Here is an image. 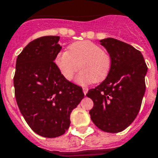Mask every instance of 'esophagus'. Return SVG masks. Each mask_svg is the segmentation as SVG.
I'll use <instances>...</instances> for the list:
<instances>
[{"label": "esophagus", "instance_id": "esophagus-1", "mask_svg": "<svg viewBox=\"0 0 158 158\" xmlns=\"http://www.w3.org/2000/svg\"><path fill=\"white\" fill-rule=\"evenodd\" d=\"M83 91H84V95H86L88 91H89V89H88V88H83Z\"/></svg>", "mask_w": 158, "mask_h": 158}]
</instances>
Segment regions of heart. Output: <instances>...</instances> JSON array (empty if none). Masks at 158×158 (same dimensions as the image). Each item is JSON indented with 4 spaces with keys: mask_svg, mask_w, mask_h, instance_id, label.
Here are the masks:
<instances>
[{
    "mask_svg": "<svg viewBox=\"0 0 158 158\" xmlns=\"http://www.w3.org/2000/svg\"><path fill=\"white\" fill-rule=\"evenodd\" d=\"M55 61L62 75L68 80L73 79L79 67L82 68L76 77V82L82 85L105 79L111 66L110 56L89 41L73 43L69 51L57 53Z\"/></svg>",
    "mask_w": 158,
    "mask_h": 158,
    "instance_id": "b5f03b06",
    "label": "heart"
}]
</instances>
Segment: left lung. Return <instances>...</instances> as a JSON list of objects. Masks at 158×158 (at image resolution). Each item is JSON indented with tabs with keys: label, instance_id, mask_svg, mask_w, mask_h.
Instances as JSON below:
<instances>
[{
	"label": "left lung",
	"instance_id": "obj_1",
	"mask_svg": "<svg viewBox=\"0 0 158 158\" xmlns=\"http://www.w3.org/2000/svg\"><path fill=\"white\" fill-rule=\"evenodd\" d=\"M100 43L110 55L111 66L105 80L86 94L94 102L89 114L100 130L118 133L130 126L139 111L148 67L142 53L130 44L111 38Z\"/></svg>",
	"mask_w": 158,
	"mask_h": 158
}]
</instances>
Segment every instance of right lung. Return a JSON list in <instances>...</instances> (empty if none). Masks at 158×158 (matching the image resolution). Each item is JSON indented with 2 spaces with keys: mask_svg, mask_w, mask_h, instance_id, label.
Instances as JSON below:
<instances>
[{
  "mask_svg": "<svg viewBox=\"0 0 158 158\" xmlns=\"http://www.w3.org/2000/svg\"><path fill=\"white\" fill-rule=\"evenodd\" d=\"M59 36L32 41L16 60L15 94L21 114L38 135L56 138L70 125V114L84 98L81 87L67 80L55 63Z\"/></svg>",
  "mask_w": 158,
  "mask_h": 158,
  "instance_id": "obj_1",
  "label": "right lung"
}]
</instances>
